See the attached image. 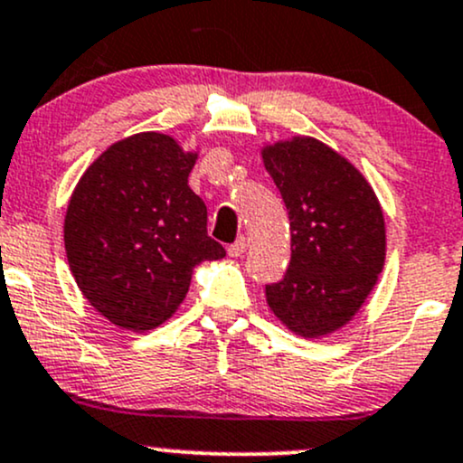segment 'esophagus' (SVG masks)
Masks as SVG:
<instances>
[{
	"label": "esophagus",
	"mask_w": 463,
	"mask_h": 463,
	"mask_svg": "<svg viewBox=\"0 0 463 463\" xmlns=\"http://www.w3.org/2000/svg\"><path fill=\"white\" fill-rule=\"evenodd\" d=\"M246 248H248V240H246V237H240V240H237L235 243H231V246H228V255L241 257L243 252H246Z\"/></svg>",
	"instance_id": "1"
}]
</instances>
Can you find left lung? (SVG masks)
<instances>
[{"instance_id": "8db88e82", "label": "left lung", "mask_w": 463, "mask_h": 463, "mask_svg": "<svg viewBox=\"0 0 463 463\" xmlns=\"http://www.w3.org/2000/svg\"><path fill=\"white\" fill-rule=\"evenodd\" d=\"M286 202L292 257L281 281L266 286L268 306L288 329L325 336L352 321L384 266L383 208L363 174L314 138L261 151Z\"/></svg>"}]
</instances>
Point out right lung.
I'll return each mask as SVG.
<instances>
[{
    "label": "right lung",
    "mask_w": 463,
    "mask_h": 463,
    "mask_svg": "<svg viewBox=\"0 0 463 463\" xmlns=\"http://www.w3.org/2000/svg\"><path fill=\"white\" fill-rule=\"evenodd\" d=\"M197 154L145 131L103 151L65 213L70 270L83 297L123 329H151L184 301L193 268L226 255L191 191Z\"/></svg>",
    "instance_id": "right-lung-1"
}]
</instances>
